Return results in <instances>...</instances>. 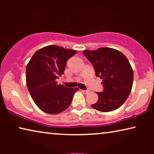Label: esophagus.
I'll list each match as a JSON object with an SVG mask.
<instances>
[{
	"label": "esophagus",
	"instance_id": "1",
	"mask_svg": "<svg viewBox=\"0 0 154 154\" xmlns=\"http://www.w3.org/2000/svg\"><path fill=\"white\" fill-rule=\"evenodd\" d=\"M81 91L82 92H83V93H85V94H88V92H89L90 91H89V90H81Z\"/></svg>",
	"mask_w": 154,
	"mask_h": 154
}]
</instances>
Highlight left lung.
I'll list each match as a JSON object with an SVG mask.
<instances>
[{
  "mask_svg": "<svg viewBox=\"0 0 154 154\" xmlns=\"http://www.w3.org/2000/svg\"><path fill=\"white\" fill-rule=\"evenodd\" d=\"M93 65L96 76L102 79L103 92H96L98 101L92 108L109 112L119 108L127 100L133 83V71L129 61L119 50L100 48L83 51Z\"/></svg>",
  "mask_w": 154,
  "mask_h": 154,
  "instance_id": "8db88e82",
  "label": "left lung"
}]
</instances>
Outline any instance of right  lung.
Masks as SVG:
<instances>
[{
	"label": "right lung",
	"instance_id": "obj_1",
	"mask_svg": "<svg viewBox=\"0 0 154 154\" xmlns=\"http://www.w3.org/2000/svg\"><path fill=\"white\" fill-rule=\"evenodd\" d=\"M76 53L57 45L45 46L37 50L27 64V88L33 102L43 112L57 114L70 106L79 89L58 85L56 79L64 74L67 60Z\"/></svg>",
	"mask_w": 154,
	"mask_h": 154
}]
</instances>
